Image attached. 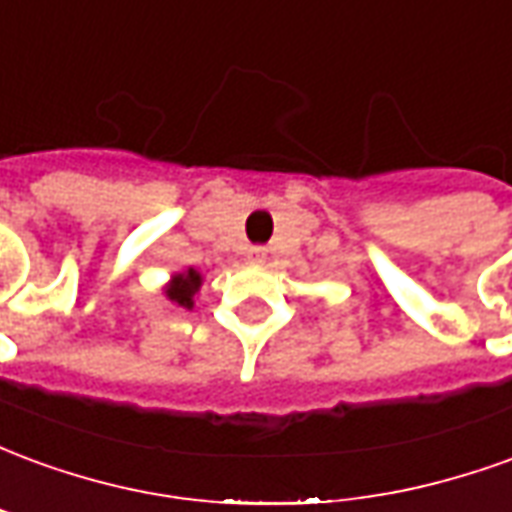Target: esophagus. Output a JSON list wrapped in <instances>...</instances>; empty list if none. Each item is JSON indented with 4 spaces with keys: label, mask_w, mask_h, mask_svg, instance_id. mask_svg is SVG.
Segmentation results:
<instances>
[{
    "label": "esophagus",
    "mask_w": 512,
    "mask_h": 512,
    "mask_svg": "<svg viewBox=\"0 0 512 512\" xmlns=\"http://www.w3.org/2000/svg\"><path fill=\"white\" fill-rule=\"evenodd\" d=\"M246 257H249L252 263H266V260H268V249H266V246H252V249L246 252Z\"/></svg>",
    "instance_id": "obj_1"
}]
</instances>
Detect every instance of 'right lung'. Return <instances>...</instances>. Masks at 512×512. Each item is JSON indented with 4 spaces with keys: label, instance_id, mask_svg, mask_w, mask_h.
<instances>
[{
    "label": "right lung",
    "instance_id": "right-lung-1",
    "mask_svg": "<svg viewBox=\"0 0 512 512\" xmlns=\"http://www.w3.org/2000/svg\"><path fill=\"white\" fill-rule=\"evenodd\" d=\"M200 285H202L200 271L189 268V274H178V277L172 279V285H169L167 296L175 301V304H180V307L191 310V307H194V293L200 290Z\"/></svg>",
    "mask_w": 512,
    "mask_h": 512
}]
</instances>
